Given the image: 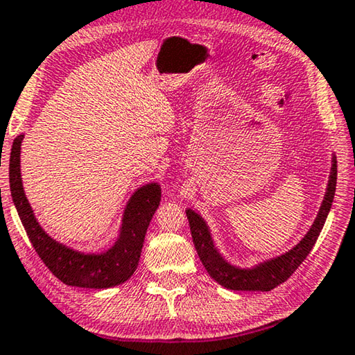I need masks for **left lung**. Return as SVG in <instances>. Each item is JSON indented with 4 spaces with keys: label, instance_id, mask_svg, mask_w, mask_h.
Instances as JSON below:
<instances>
[{
    "label": "left lung",
    "instance_id": "8db88e82",
    "mask_svg": "<svg viewBox=\"0 0 355 355\" xmlns=\"http://www.w3.org/2000/svg\"><path fill=\"white\" fill-rule=\"evenodd\" d=\"M336 188V157H331V172L327 184V193L324 196L322 205L319 208L318 218L314 219V224L308 234L302 239L299 245H295L286 254H281L275 259H270L252 268H239L230 266L227 261H224L223 256L219 254L218 250L213 245L210 230L200 215L188 208L187 216L191 227V235L196 246V251L204 263L208 275L224 288L230 291H272L284 283L300 263L305 261L309 251L313 250L314 243L319 237L320 230L324 227L325 218H327L331 202L335 198Z\"/></svg>",
    "mask_w": 355,
    "mask_h": 355
}]
</instances>
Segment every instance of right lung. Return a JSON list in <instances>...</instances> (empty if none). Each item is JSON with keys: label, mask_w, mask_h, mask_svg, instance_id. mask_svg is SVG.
<instances>
[{"label": "right lung", "mask_w": 355, "mask_h": 355, "mask_svg": "<svg viewBox=\"0 0 355 355\" xmlns=\"http://www.w3.org/2000/svg\"><path fill=\"white\" fill-rule=\"evenodd\" d=\"M24 136L14 139L9 159V184L14 205L26 230L33 248L56 278L67 286L88 289L114 288L136 272L142 252L145 234L161 200V188L150 183L139 188L129 199L123 215L120 237L115 245L101 254H83L58 243L44 232L36 221L21 187L20 145Z\"/></svg>", "instance_id": "obj_1"}]
</instances>
